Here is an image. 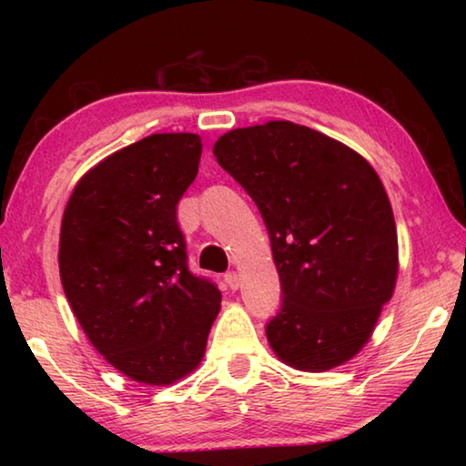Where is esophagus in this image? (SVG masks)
Segmentation results:
<instances>
[{"label":"esophagus","instance_id":"1","mask_svg":"<svg viewBox=\"0 0 466 466\" xmlns=\"http://www.w3.org/2000/svg\"><path fill=\"white\" fill-rule=\"evenodd\" d=\"M224 279H226V283H228V288L230 289H238V286H240V275L236 273V271H228L226 275H224Z\"/></svg>","mask_w":466,"mask_h":466}]
</instances>
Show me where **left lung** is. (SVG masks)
Returning <instances> with one entry per match:
<instances>
[{
	"mask_svg": "<svg viewBox=\"0 0 466 466\" xmlns=\"http://www.w3.org/2000/svg\"><path fill=\"white\" fill-rule=\"evenodd\" d=\"M219 167L257 203L271 238L281 306L265 333L304 372L345 364L392 298L399 242L376 170L351 147L289 121L228 131Z\"/></svg>",
	"mask_w": 466,
	"mask_h": 466,
	"instance_id": "1",
	"label": "left lung"
}]
</instances>
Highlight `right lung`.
I'll use <instances>...</instances> for the list:
<instances>
[{
	"label": "right lung",
	"instance_id": "right-lung-1",
	"mask_svg": "<svg viewBox=\"0 0 466 466\" xmlns=\"http://www.w3.org/2000/svg\"><path fill=\"white\" fill-rule=\"evenodd\" d=\"M201 137L154 133L86 172L61 222L63 291L90 343L125 376L172 384L208 345L222 294L188 269L177 205Z\"/></svg>",
	"mask_w": 466,
	"mask_h": 466
}]
</instances>
